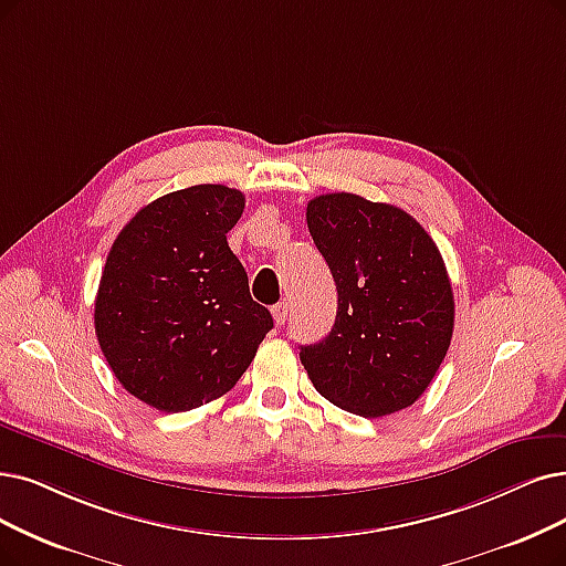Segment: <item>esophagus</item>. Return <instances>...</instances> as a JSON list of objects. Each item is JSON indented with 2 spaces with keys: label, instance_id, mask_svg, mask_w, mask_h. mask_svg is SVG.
Segmentation results:
<instances>
[{
  "label": "esophagus",
  "instance_id": "1",
  "mask_svg": "<svg viewBox=\"0 0 566 566\" xmlns=\"http://www.w3.org/2000/svg\"><path fill=\"white\" fill-rule=\"evenodd\" d=\"M271 313H274V323H276V325H283V323L287 321V302L276 304L274 308H271Z\"/></svg>",
  "mask_w": 566,
  "mask_h": 566
}]
</instances>
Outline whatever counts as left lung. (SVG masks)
Returning a JSON list of instances; mask_svg holds the SVG:
<instances>
[{
	"label": "left lung",
	"mask_w": 566,
	"mask_h": 566,
	"mask_svg": "<svg viewBox=\"0 0 566 566\" xmlns=\"http://www.w3.org/2000/svg\"><path fill=\"white\" fill-rule=\"evenodd\" d=\"M306 224L338 292L332 332L300 353L311 382L365 418L406 409L453 338L455 300L437 243L413 216L350 192L311 199Z\"/></svg>",
	"instance_id": "1"
}]
</instances>
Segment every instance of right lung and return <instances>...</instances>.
Segmentation results:
<instances>
[{"mask_svg":"<svg viewBox=\"0 0 566 566\" xmlns=\"http://www.w3.org/2000/svg\"><path fill=\"white\" fill-rule=\"evenodd\" d=\"M243 207L228 186L176 190L144 207L111 245L97 342L120 386L157 411H190L230 392L274 327L228 245Z\"/></svg>","mask_w":566,"mask_h":566,"instance_id":"right-lung-1","label":"right lung"}]
</instances>
